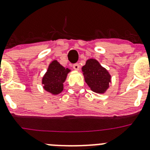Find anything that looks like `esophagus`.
I'll return each mask as SVG.
<instances>
[{
    "mask_svg": "<svg viewBox=\"0 0 150 150\" xmlns=\"http://www.w3.org/2000/svg\"><path fill=\"white\" fill-rule=\"evenodd\" d=\"M73 67H74V70H76V71H79L80 66H79V64L76 63V64H73Z\"/></svg>",
    "mask_w": 150,
    "mask_h": 150,
    "instance_id": "1",
    "label": "esophagus"
}]
</instances>
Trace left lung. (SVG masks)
Returning a JSON list of instances; mask_svg holds the SVG:
<instances>
[{"label": "left lung", "mask_w": 150, "mask_h": 150, "mask_svg": "<svg viewBox=\"0 0 150 150\" xmlns=\"http://www.w3.org/2000/svg\"><path fill=\"white\" fill-rule=\"evenodd\" d=\"M85 81L91 90L96 93H104L109 87L110 75L99 62L93 59L87 60L82 67Z\"/></svg>", "instance_id": "obj_1"}]
</instances>
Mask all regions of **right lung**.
<instances>
[{
    "mask_svg": "<svg viewBox=\"0 0 150 150\" xmlns=\"http://www.w3.org/2000/svg\"><path fill=\"white\" fill-rule=\"evenodd\" d=\"M68 68H64L57 61H53L50 64L47 72L43 77L42 83L46 91L53 95H58L63 90V83L65 81Z\"/></svg>",
    "mask_w": 150,
    "mask_h": 150,
    "instance_id": "1",
    "label": "right lung"
}]
</instances>
